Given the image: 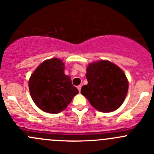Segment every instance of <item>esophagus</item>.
Wrapping results in <instances>:
<instances>
[{"label": "esophagus", "mask_w": 154, "mask_h": 154, "mask_svg": "<svg viewBox=\"0 0 154 154\" xmlns=\"http://www.w3.org/2000/svg\"><path fill=\"white\" fill-rule=\"evenodd\" d=\"M81 87H82L81 85H79V86H77V88H78V90H79V91H80V90H81Z\"/></svg>", "instance_id": "esophagus-1"}]
</instances>
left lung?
Segmentation results:
<instances>
[{
    "label": "left lung",
    "mask_w": 154,
    "mask_h": 154,
    "mask_svg": "<svg viewBox=\"0 0 154 154\" xmlns=\"http://www.w3.org/2000/svg\"><path fill=\"white\" fill-rule=\"evenodd\" d=\"M88 84L81 94L100 112L115 111L123 103L128 91V81L120 68L109 61L90 63L86 70Z\"/></svg>",
    "instance_id": "8db88e82"
}]
</instances>
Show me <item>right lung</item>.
<instances>
[{"mask_svg": "<svg viewBox=\"0 0 154 154\" xmlns=\"http://www.w3.org/2000/svg\"><path fill=\"white\" fill-rule=\"evenodd\" d=\"M64 63L57 58L43 62L31 75L29 89L31 97L46 112L59 113L78 94V89L64 74Z\"/></svg>", "mask_w": 154, "mask_h": 154, "instance_id": "obj_1", "label": "right lung"}]
</instances>
